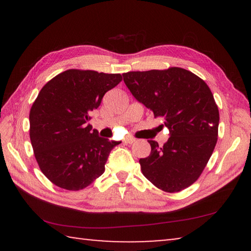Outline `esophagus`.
Here are the masks:
<instances>
[{
    "label": "esophagus",
    "instance_id": "esophagus-1",
    "mask_svg": "<svg viewBox=\"0 0 251 251\" xmlns=\"http://www.w3.org/2000/svg\"><path fill=\"white\" fill-rule=\"evenodd\" d=\"M136 142V139L134 137H127L124 139V143L125 144H133Z\"/></svg>",
    "mask_w": 251,
    "mask_h": 251
}]
</instances>
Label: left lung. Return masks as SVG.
Listing matches in <instances>:
<instances>
[{"mask_svg": "<svg viewBox=\"0 0 251 251\" xmlns=\"http://www.w3.org/2000/svg\"><path fill=\"white\" fill-rule=\"evenodd\" d=\"M139 103L163 117L169 138L151 144V155L139 159L143 175L167 193L187 188L201 175L217 143L219 110L203 80L180 67L123 74Z\"/></svg>", "mask_w": 251, "mask_h": 251, "instance_id": "left-lung-1", "label": "left lung"}]
</instances>
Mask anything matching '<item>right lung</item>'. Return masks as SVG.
Wrapping results in <instances>:
<instances>
[{
    "label": "right lung",
    "mask_w": 251,
    "mask_h": 251,
    "mask_svg": "<svg viewBox=\"0 0 251 251\" xmlns=\"http://www.w3.org/2000/svg\"><path fill=\"white\" fill-rule=\"evenodd\" d=\"M121 74L67 70L46 83L29 112V138L42 173L54 185L79 190L105 172L110 151L121 142L99 136L87 124Z\"/></svg>",
    "instance_id": "obj_1"
}]
</instances>
